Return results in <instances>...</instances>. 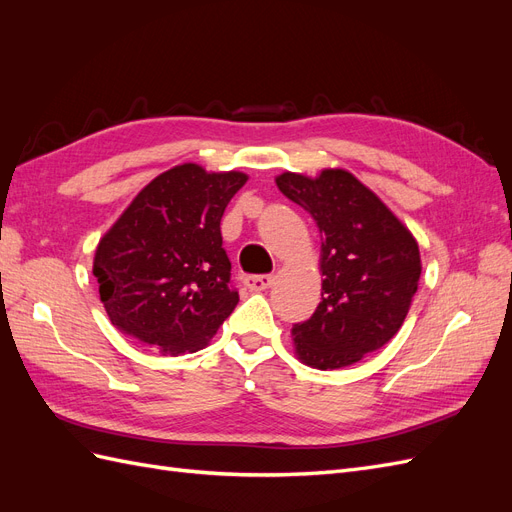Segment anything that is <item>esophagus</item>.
<instances>
[{"mask_svg": "<svg viewBox=\"0 0 512 512\" xmlns=\"http://www.w3.org/2000/svg\"><path fill=\"white\" fill-rule=\"evenodd\" d=\"M273 280H275L273 275H247L245 280H243V284L250 288V290L260 292V290H267L273 284Z\"/></svg>", "mask_w": 512, "mask_h": 512, "instance_id": "34e87169", "label": "esophagus"}]
</instances>
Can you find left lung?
<instances>
[{"instance_id":"8db88e82","label":"left lung","mask_w":512,"mask_h":512,"mask_svg":"<svg viewBox=\"0 0 512 512\" xmlns=\"http://www.w3.org/2000/svg\"><path fill=\"white\" fill-rule=\"evenodd\" d=\"M280 192L312 215L320 230L322 301L292 327L299 359L339 369L380 350L404 324L421 280L412 232L344 168L312 179L284 173Z\"/></svg>"}]
</instances>
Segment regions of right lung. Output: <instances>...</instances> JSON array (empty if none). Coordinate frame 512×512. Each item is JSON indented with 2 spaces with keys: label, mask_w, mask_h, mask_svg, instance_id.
Here are the masks:
<instances>
[{
  "label": "right lung",
  "mask_w": 512,
  "mask_h": 512,
  "mask_svg": "<svg viewBox=\"0 0 512 512\" xmlns=\"http://www.w3.org/2000/svg\"><path fill=\"white\" fill-rule=\"evenodd\" d=\"M247 175L181 164L158 175L100 239L94 275L115 327L162 354L209 344L239 303L220 222Z\"/></svg>",
  "instance_id": "1"
}]
</instances>
